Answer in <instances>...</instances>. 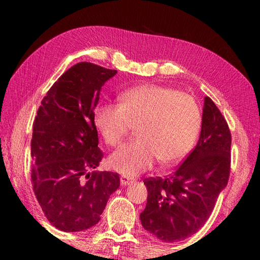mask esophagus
<instances>
[{
  "label": "esophagus",
  "instance_id": "34e87169",
  "mask_svg": "<svg viewBox=\"0 0 260 260\" xmlns=\"http://www.w3.org/2000/svg\"><path fill=\"white\" fill-rule=\"evenodd\" d=\"M132 182H133V180L125 177V175H122V177H120V183L121 186H128V184H131Z\"/></svg>",
  "mask_w": 260,
  "mask_h": 260
}]
</instances>
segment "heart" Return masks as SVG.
<instances>
[{"label":"heart","mask_w":260,"mask_h":260,"mask_svg":"<svg viewBox=\"0 0 260 260\" xmlns=\"http://www.w3.org/2000/svg\"><path fill=\"white\" fill-rule=\"evenodd\" d=\"M199 104L191 95L147 83L124 91L119 104L100 105L94 125L110 147L120 146L135 127L136 139L109 158V165L126 177H135L155 164L172 165L191 150L201 128Z\"/></svg>","instance_id":"heart-1"}]
</instances>
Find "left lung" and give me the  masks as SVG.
<instances>
[{
  "mask_svg": "<svg viewBox=\"0 0 260 260\" xmlns=\"http://www.w3.org/2000/svg\"><path fill=\"white\" fill-rule=\"evenodd\" d=\"M232 134L225 117L204 99L200 140L172 174L144 179L143 228L162 242L187 239L204 226L231 172Z\"/></svg>",
  "mask_w": 260,
  "mask_h": 260,
  "instance_id": "1",
  "label": "left lung"
}]
</instances>
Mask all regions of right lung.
<instances>
[{"label": "right lung", "mask_w": 260, "mask_h": 260, "mask_svg": "<svg viewBox=\"0 0 260 260\" xmlns=\"http://www.w3.org/2000/svg\"><path fill=\"white\" fill-rule=\"evenodd\" d=\"M116 73L88 61L73 65L48 90L34 119L30 181L48 221L59 231L95 226L120 186L118 173L93 171L103 158L94 109Z\"/></svg>", "instance_id": "1"}]
</instances>
